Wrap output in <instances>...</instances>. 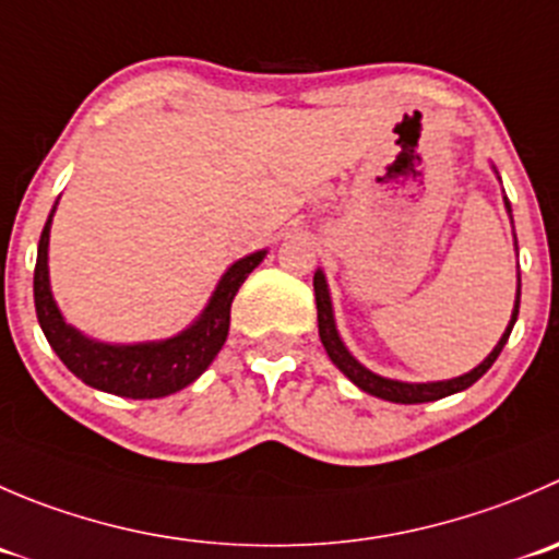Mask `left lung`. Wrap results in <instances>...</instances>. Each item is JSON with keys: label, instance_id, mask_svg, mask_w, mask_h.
I'll list each match as a JSON object with an SVG mask.
<instances>
[{"label": "left lung", "instance_id": "left-lung-1", "mask_svg": "<svg viewBox=\"0 0 559 559\" xmlns=\"http://www.w3.org/2000/svg\"><path fill=\"white\" fill-rule=\"evenodd\" d=\"M491 169H495V166H491ZM495 175H497V169H495ZM497 180H500V177H497ZM502 202H506L508 215H511V202H508V197L502 199ZM511 224H513V215H511ZM516 253H519V246H516ZM313 295H317L319 338H322L324 352H328V357L335 362V368H338V371L344 373L352 384H357L362 393L377 395V399H384V401H393V404H426V401H437V399H445V395L462 393V390H467L469 384L478 382V379L484 377L491 366H495V360L500 357L502 346L508 344V335H511L513 324H516L519 300H522V275L516 273V300H513L511 322H508L506 333L500 335V341L495 344V349H491L489 355H486L484 360L473 368V371L462 373V377H453V379H440V382H404V379L382 377V373H377V371H371V368L362 366V362L357 360L349 349H346L344 338H341L338 328H335L333 297H330V286H328V278H324V270H317V273H313Z\"/></svg>", "mask_w": 559, "mask_h": 559}]
</instances>
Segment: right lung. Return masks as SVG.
<instances>
[{"label":"right lung","instance_id":"1","mask_svg":"<svg viewBox=\"0 0 559 559\" xmlns=\"http://www.w3.org/2000/svg\"><path fill=\"white\" fill-rule=\"evenodd\" d=\"M57 204L48 213L37 242L35 264V311L43 335L48 338L59 360L90 388L122 399H164L197 382L229 335L231 300L253 267L264 262L267 251H253L237 259L215 284L207 306L180 333L158 341H135V344H108L92 338L68 322L59 311L48 278V237Z\"/></svg>","mask_w":559,"mask_h":559}]
</instances>
